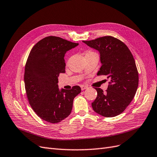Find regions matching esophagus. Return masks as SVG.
Here are the masks:
<instances>
[{"label":"esophagus","mask_w":157,"mask_h":157,"mask_svg":"<svg viewBox=\"0 0 157 157\" xmlns=\"http://www.w3.org/2000/svg\"><path fill=\"white\" fill-rule=\"evenodd\" d=\"M80 88H81V90H85V89L88 88V86H84V85H81V86H80Z\"/></svg>","instance_id":"34e87169"}]
</instances>
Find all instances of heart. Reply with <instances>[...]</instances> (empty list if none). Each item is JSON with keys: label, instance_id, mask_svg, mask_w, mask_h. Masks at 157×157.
<instances>
[{"label": "heart", "instance_id": "1", "mask_svg": "<svg viewBox=\"0 0 157 157\" xmlns=\"http://www.w3.org/2000/svg\"><path fill=\"white\" fill-rule=\"evenodd\" d=\"M94 54V52H92V51H88V52H86V55H88V54Z\"/></svg>", "mask_w": 157, "mask_h": 157}]
</instances>
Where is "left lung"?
Returning <instances> with one entry per match:
<instances>
[{
  "label": "left lung",
  "instance_id": "obj_1",
  "mask_svg": "<svg viewBox=\"0 0 157 157\" xmlns=\"http://www.w3.org/2000/svg\"><path fill=\"white\" fill-rule=\"evenodd\" d=\"M99 51L101 67L98 75L110 80L105 92L95 88L98 96L92 103L94 111L105 117H113L124 111L132 101L139 83V75L134 57L127 46L111 36L84 40Z\"/></svg>",
  "mask_w": 157,
  "mask_h": 157
}]
</instances>
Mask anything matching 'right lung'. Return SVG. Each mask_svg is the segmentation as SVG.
Instances as JSON below:
<instances>
[{"instance_id":"add662e5","label":"right lung","mask_w":157,"mask_h":157,"mask_svg":"<svg viewBox=\"0 0 157 157\" xmlns=\"http://www.w3.org/2000/svg\"><path fill=\"white\" fill-rule=\"evenodd\" d=\"M78 45L54 36H46L33 47L25 67L24 82L28 101L42 120L58 123L71 113L78 86L59 90L58 77L65 72L66 52Z\"/></svg>"}]
</instances>
